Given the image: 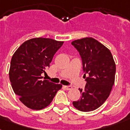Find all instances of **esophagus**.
I'll list each match as a JSON object with an SVG mask.
<instances>
[{
    "mask_svg": "<svg viewBox=\"0 0 130 130\" xmlns=\"http://www.w3.org/2000/svg\"><path fill=\"white\" fill-rule=\"evenodd\" d=\"M63 88L66 89V90H68L72 88V87L71 86H63Z\"/></svg>",
    "mask_w": 130,
    "mask_h": 130,
    "instance_id": "1",
    "label": "esophagus"
}]
</instances>
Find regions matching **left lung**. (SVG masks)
Masks as SVG:
<instances>
[{
  "instance_id": "obj_1",
  "label": "left lung",
  "mask_w": 130,
  "mask_h": 130,
  "mask_svg": "<svg viewBox=\"0 0 130 130\" xmlns=\"http://www.w3.org/2000/svg\"><path fill=\"white\" fill-rule=\"evenodd\" d=\"M71 44L80 55L86 81L84 89H79L81 98L73 101V105L84 112L94 111L105 103L111 93L115 83V61L111 51L94 38L75 40Z\"/></svg>"
}]
</instances>
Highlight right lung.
I'll use <instances>...</instances> for the list:
<instances>
[{"label":"right lung","instance_id":"1","mask_svg":"<svg viewBox=\"0 0 130 130\" xmlns=\"http://www.w3.org/2000/svg\"><path fill=\"white\" fill-rule=\"evenodd\" d=\"M64 42L45 38L24 42L13 54L9 69V79L15 94L23 105L33 110L48 106L62 88L43 79L42 73L50 67L53 56Z\"/></svg>","mask_w":130,"mask_h":130}]
</instances>
